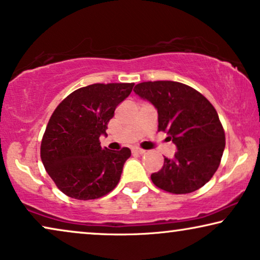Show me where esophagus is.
I'll use <instances>...</instances> for the list:
<instances>
[{"mask_svg":"<svg viewBox=\"0 0 260 260\" xmlns=\"http://www.w3.org/2000/svg\"><path fill=\"white\" fill-rule=\"evenodd\" d=\"M133 152H134V154H137V155H143V154H145V150H143V149H141L138 147H134Z\"/></svg>","mask_w":260,"mask_h":260,"instance_id":"34e87169","label":"esophagus"}]
</instances>
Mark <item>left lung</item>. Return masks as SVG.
I'll list each match as a JSON object with an SVG mask.
<instances>
[{"label":"left lung","mask_w":260,"mask_h":260,"mask_svg":"<svg viewBox=\"0 0 260 260\" xmlns=\"http://www.w3.org/2000/svg\"><path fill=\"white\" fill-rule=\"evenodd\" d=\"M135 93L155 106L158 131L176 145L173 158L151 174L155 186L187 194L205 186L218 169L225 149V133L214 106L193 87L177 81L137 84Z\"/></svg>","instance_id":"left-lung-1"}]
</instances>
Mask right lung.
I'll list each match as a JSON object with an SVG mask.
<instances>
[{"instance_id":"1","label":"right lung","mask_w":260,"mask_h":260,"mask_svg":"<svg viewBox=\"0 0 260 260\" xmlns=\"http://www.w3.org/2000/svg\"><path fill=\"white\" fill-rule=\"evenodd\" d=\"M135 84H93L78 88L54 110L41 142V161L56 187L77 200H93L119 182L129 148H102L109 120Z\"/></svg>"}]
</instances>
